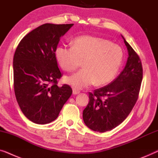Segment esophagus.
<instances>
[{
	"label": "esophagus",
	"instance_id": "obj_1",
	"mask_svg": "<svg viewBox=\"0 0 158 158\" xmlns=\"http://www.w3.org/2000/svg\"><path fill=\"white\" fill-rule=\"evenodd\" d=\"M79 93H80V91H79V90H77L73 89V95H76V94H78Z\"/></svg>",
	"mask_w": 158,
	"mask_h": 158
}]
</instances>
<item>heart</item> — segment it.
<instances>
[{
    "label": "heart",
    "mask_w": 158,
    "mask_h": 158,
    "mask_svg": "<svg viewBox=\"0 0 158 158\" xmlns=\"http://www.w3.org/2000/svg\"><path fill=\"white\" fill-rule=\"evenodd\" d=\"M55 57L62 70L68 72L76 70L83 62L82 70L64 78L75 89H82L94 83L96 85L110 83L119 70L124 52L110 40L83 35L74 39L73 47H57Z\"/></svg>",
    "instance_id": "1"
}]
</instances>
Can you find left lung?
<instances>
[{
    "instance_id": "8db88e82",
    "label": "left lung",
    "mask_w": 158,
    "mask_h": 158,
    "mask_svg": "<svg viewBox=\"0 0 158 158\" xmlns=\"http://www.w3.org/2000/svg\"><path fill=\"white\" fill-rule=\"evenodd\" d=\"M123 37V36H122ZM124 39L128 50L125 68L104 87L89 93V103L83 110L86 126L99 132L110 131L124 122L137 102L142 80L140 58Z\"/></svg>"
}]
</instances>
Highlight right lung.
<instances>
[{
    "instance_id": "right-lung-1",
    "label": "right lung",
    "mask_w": 158,
    "mask_h": 158,
    "mask_svg": "<svg viewBox=\"0 0 158 158\" xmlns=\"http://www.w3.org/2000/svg\"><path fill=\"white\" fill-rule=\"evenodd\" d=\"M73 26L41 25L21 40L15 52V95L21 111L35 124L55 120L73 93L70 85H57L62 73L55 57L60 38Z\"/></svg>"
}]
</instances>
